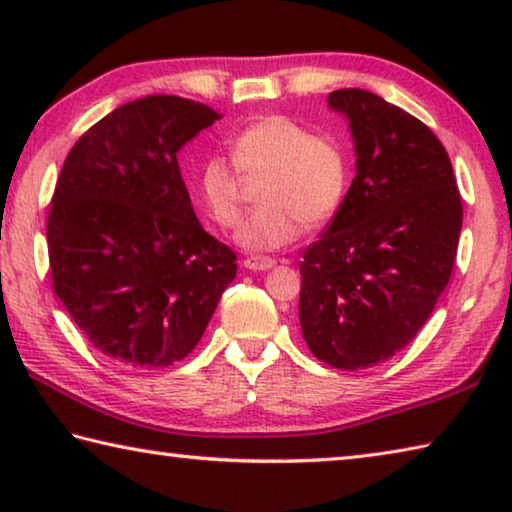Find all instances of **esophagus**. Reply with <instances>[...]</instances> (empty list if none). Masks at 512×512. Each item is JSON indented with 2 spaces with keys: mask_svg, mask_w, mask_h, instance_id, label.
Listing matches in <instances>:
<instances>
[{
  "mask_svg": "<svg viewBox=\"0 0 512 512\" xmlns=\"http://www.w3.org/2000/svg\"><path fill=\"white\" fill-rule=\"evenodd\" d=\"M275 266V259L271 257H248L244 259V268L248 271H268V268Z\"/></svg>",
  "mask_w": 512,
  "mask_h": 512,
  "instance_id": "1",
  "label": "esophagus"
}]
</instances>
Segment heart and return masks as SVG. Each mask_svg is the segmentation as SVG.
<instances>
[{
  "mask_svg": "<svg viewBox=\"0 0 512 512\" xmlns=\"http://www.w3.org/2000/svg\"><path fill=\"white\" fill-rule=\"evenodd\" d=\"M232 160L244 176L266 173L255 212L241 219L237 244L268 253L296 241L302 223L320 225L339 212L350 185V162L332 137H318L293 119L271 115L253 121L230 142ZM239 173L221 155L207 158L198 173V198L219 225L239 216Z\"/></svg>",
  "mask_w": 512,
  "mask_h": 512,
  "instance_id": "1",
  "label": "heart"
}]
</instances>
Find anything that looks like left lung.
<instances>
[{"mask_svg": "<svg viewBox=\"0 0 512 512\" xmlns=\"http://www.w3.org/2000/svg\"><path fill=\"white\" fill-rule=\"evenodd\" d=\"M357 176L300 264V327L314 357L361 370L406 348L452 277L463 205L438 137L368 90H336Z\"/></svg>", "mask_w": 512, "mask_h": 512, "instance_id": "1", "label": "left lung"}]
</instances>
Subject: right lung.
Returning <instances> with one entry per match:
<instances>
[{
    "instance_id": "add662e5",
    "label": "right lung",
    "mask_w": 512,
    "mask_h": 512,
    "mask_svg": "<svg viewBox=\"0 0 512 512\" xmlns=\"http://www.w3.org/2000/svg\"><path fill=\"white\" fill-rule=\"evenodd\" d=\"M216 119L169 94L131 101L81 135L60 171L47 223L54 291L94 348L126 366L185 359L237 275L178 167Z\"/></svg>"
}]
</instances>
